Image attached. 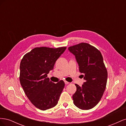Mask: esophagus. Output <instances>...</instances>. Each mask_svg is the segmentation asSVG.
<instances>
[{"label": "esophagus", "mask_w": 126, "mask_h": 126, "mask_svg": "<svg viewBox=\"0 0 126 126\" xmlns=\"http://www.w3.org/2000/svg\"><path fill=\"white\" fill-rule=\"evenodd\" d=\"M64 83H65L66 85H68V83H69V82H68V81H66V80H64Z\"/></svg>", "instance_id": "esophagus-1"}]
</instances>
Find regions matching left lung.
<instances>
[{
  "mask_svg": "<svg viewBox=\"0 0 126 126\" xmlns=\"http://www.w3.org/2000/svg\"><path fill=\"white\" fill-rule=\"evenodd\" d=\"M78 63L85 82L82 87L75 84L72 96L75 105L82 110L94 108L100 100L106 89L108 72L100 51L89 44L81 43L68 48Z\"/></svg>",
  "mask_w": 126,
  "mask_h": 126,
  "instance_id": "obj_1",
  "label": "left lung"
}]
</instances>
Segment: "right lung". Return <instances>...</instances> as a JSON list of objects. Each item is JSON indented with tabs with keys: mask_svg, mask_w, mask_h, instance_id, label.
Listing matches in <instances>:
<instances>
[{
	"mask_svg": "<svg viewBox=\"0 0 126 126\" xmlns=\"http://www.w3.org/2000/svg\"><path fill=\"white\" fill-rule=\"evenodd\" d=\"M66 49V47H36L21 59L20 84L29 100L41 110L51 108L57 104L64 87L63 80L55 83L47 78V74L53 69L56 60Z\"/></svg>",
	"mask_w": 126,
	"mask_h": 126,
	"instance_id": "obj_1",
	"label": "right lung"
}]
</instances>
